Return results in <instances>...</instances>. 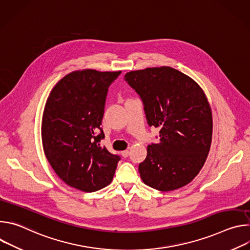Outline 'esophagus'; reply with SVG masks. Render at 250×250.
<instances>
[{
	"mask_svg": "<svg viewBox=\"0 0 250 250\" xmlns=\"http://www.w3.org/2000/svg\"><path fill=\"white\" fill-rule=\"evenodd\" d=\"M128 155H129V151H128V150H124V151H122V156H123V157L126 158Z\"/></svg>",
	"mask_w": 250,
	"mask_h": 250,
	"instance_id": "1",
	"label": "esophagus"
}]
</instances>
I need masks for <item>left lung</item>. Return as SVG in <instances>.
Masks as SVG:
<instances>
[{"label":"left lung","mask_w":250,"mask_h":250,"mask_svg":"<svg viewBox=\"0 0 250 250\" xmlns=\"http://www.w3.org/2000/svg\"><path fill=\"white\" fill-rule=\"evenodd\" d=\"M125 80L138 94L159 142L147 146L138 171L147 186L168 192L190 183L208 157L212 134L208 102L200 86L171 67L130 71Z\"/></svg>","instance_id":"1"}]
</instances>
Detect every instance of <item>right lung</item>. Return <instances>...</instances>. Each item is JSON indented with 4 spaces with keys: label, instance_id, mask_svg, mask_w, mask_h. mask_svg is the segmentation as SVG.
<instances>
[{
    "label": "right lung",
    "instance_id": "obj_1",
    "mask_svg": "<svg viewBox=\"0 0 250 250\" xmlns=\"http://www.w3.org/2000/svg\"><path fill=\"white\" fill-rule=\"evenodd\" d=\"M118 72L85 69L63 77L46 101L42 138L45 156L67 185L83 192L108 186L121 157L100 146L105 98Z\"/></svg>",
    "mask_w": 250,
    "mask_h": 250
}]
</instances>
